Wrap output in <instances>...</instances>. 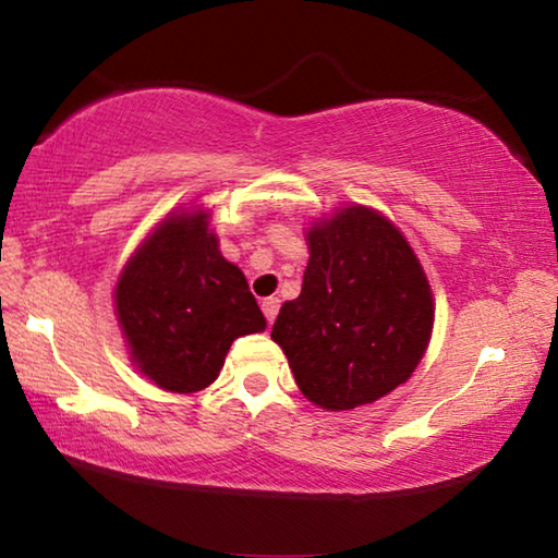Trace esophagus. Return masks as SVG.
I'll return each mask as SVG.
<instances>
[{
	"label": "esophagus",
	"mask_w": 558,
	"mask_h": 558,
	"mask_svg": "<svg viewBox=\"0 0 558 558\" xmlns=\"http://www.w3.org/2000/svg\"><path fill=\"white\" fill-rule=\"evenodd\" d=\"M260 307H263V315H266L268 323H272V319H276V315H278L280 300L278 298H266V300H263Z\"/></svg>",
	"instance_id": "34e87169"
}]
</instances>
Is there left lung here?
<instances>
[{"mask_svg":"<svg viewBox=\"0 0 558 558\" xmlns=\"http://www.w3.org/2000/svg\"><path fill=\"white\" fill-rule=\"evenodd\" d=\"M310 260L272 325L307 401L352 411L411 379L426 354L433 292L411 243L384 214L352 204L305 233Z\"/></svg>","mask_w":558,"mask_h":558,"instance_id":"left-lung-1","label":"left lung"}]
</instances>
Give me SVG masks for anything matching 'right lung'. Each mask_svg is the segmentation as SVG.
<instances>
[{
	"label": "right lung",
	"instance_id": "obj_1",
	"mask_svg": "<svg viewBox=\"0 0 558 558\" xmlns=\"http://www.w3.org/2000/svg\"><path fill=\"white\" fill-rule=\"evenodd\" d=\"M204 206H182L137 245L116 286V315L137 372L172 393L216 381L233 339L266 329Z\"/></svg>",
	"mask_w": 558,
	"mask_h": 558
}]
</instances>
